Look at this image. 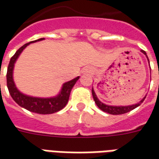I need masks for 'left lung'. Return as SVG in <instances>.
<instances>
[{
  "instance_id": "obj_1",
  "label": "left lung",
  "mask_w": 159,
  "mask_h": 159,
  "mask_svg": "<svg viewBox=\"0 0 159 159\" xmlns=\"http://www.w3.org/2000/svg\"><path fill=\"white\" fill-rule=\"evenodd\" d=\"M42 40H44V38H41L39 40L26 43L20 48L18 49L17 52L14 53V55L11 58L7 67V86L11 97L19 106L25 108L26 110L31 112H36L38 114H51L59 111L66 107L69 100L71 89L75 85L76 80L78 78H75L64 83L59 94L52 98H38V97L25 95L17 89L12 78V70L14 67V63L21 52L30 43L39 42Z\"/></svg>"
}]
</instances>
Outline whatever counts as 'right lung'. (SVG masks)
Instances as JSON below:
<instances>
[{"instance_id":"right-lung-1","label":"right lung","mask_w":159,"mask_h":159,"mask_svg":"<svg viewBox=\"0 0 159 159\" xmlns=\"http://www.w3.org/2000/svg\"><path fill=\"white\" fill-rule=\"evenodd\" d=\"M144 54H147L146 52H143ZM93 100L95 101V103L98 106V107L100 108V110H102L105 112H107L109 114H112V115H120V114L126 113V112H129L130 111L134 110L135 107H138V105L135 104V105H133V106H129V107H111V106H107V105H105L102 102H100V100H98L96 94L94 93V91L93 90Z\"/></svg>"}]
</instances>
